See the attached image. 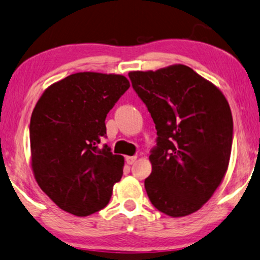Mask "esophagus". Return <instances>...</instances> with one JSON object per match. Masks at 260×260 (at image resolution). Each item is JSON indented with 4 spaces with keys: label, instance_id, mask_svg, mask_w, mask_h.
Segmentation results:
<instances>
[{
    "label": "esophagus",
    "instance_id": "1",
    "mask_svg": "<svg viewBox=\"0 0 260 260\" xmlns=\"http://www.w3.org/2000/svg\"><path fill=\"white\" fill-rule=\"evenodd\" d=\"M137 160V155H133V157H126V162L128 165H132Z\"/></svg>",
    "mask_w": 260,
    "mask_h": 260
}]
</instances>
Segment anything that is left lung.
<instances>
[{
	"mask_svg": "<svg viewBox=\"0 0 260 260\" xmlns=\"http://www.w3.org/2000/svg\"><path fill=\"white\" fill-rule=\"evenodd\" d=\"M128 76L158 136L145 179L148 199L166 215H190L208 202L227 172L233 139L228 101L216 85L183 64Z\"/></svg>",
	"mask_w": 260,
	"mask_h": 260,
	"instance_id": "8db88e82",
	"label": "left lung"
}]
</instances>
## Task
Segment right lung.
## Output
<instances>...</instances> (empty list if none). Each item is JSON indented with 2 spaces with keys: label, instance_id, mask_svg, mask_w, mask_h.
<instances>
[{
  "label": "right lung",
  "instance_id": "obj_1",
  "mask_svg": "<svg viewBox=\"0 0 260 260\" xmlns=\"http://www.w3.org/2000/svg\"><path fill=\"white\" fill-rule=\"evenodd\" d=\"M122 75L77 72L45 89L29 124L30 165L60 209L88 216L108 205L124 159L105 145L106 117L129 88Z\"/></svg>",
  "mask_w": 260,
  "mask_h": 260
}]
</instances>
